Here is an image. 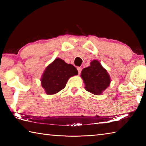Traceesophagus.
I'll list each match as a JSON object with an SVG mask.
<instances>
[{"instance_id": "1", "label": "esophagus", "mask_w": 146, "mask_h": 146, "mask_svg": "<svg viewBox=\"0 0 146 146\" xmlns=\"http://www.w3.org/2000/svg\"><path fill=\"white\" fill-rule=\"evenodd\" d=\"M77 70H78V74H80L81 71H82V68L78 67V68H77Z\"/></svg>"}]
</instances>
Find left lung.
<instances>
[{
	"instance_id": "left-lung-1",
	"label": "left lung",
	"mask_w": 146,
	"mask_h": 146,
	"mask_svg": "<svg viewBox=\"0 0 146 146\" xmlns=\"http://www.w3.org/2000/svg\"><path fill=\"white\" fill-rule=\"evenodd\" d=\"M81 77L86 91L96 95H101L111 82L110 75L97 60L91 61L89 67L83 69Z\"/></svg>"
}]
</instances>
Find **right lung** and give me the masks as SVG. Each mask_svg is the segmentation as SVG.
Here are the masks:
<instances>
[{
	"label": "right lung",
	"instance_id": "1",
	"mask_svg": "<svg viewBox=\"0 0 146 146\" xmlns=\"http://www.w3.org/2000/svg\"><path fill=\"white\" fill-rule=\"evenodd\" d=\"M78 75L75 67L57 58L47 66L41 78V85L48 95H53L65 88L68 79Z\"/></svg>",
	"mask_w": 146,
	"mask_h": 146
}]
</instances>
